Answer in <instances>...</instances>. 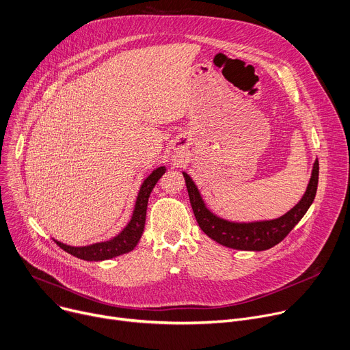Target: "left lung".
Segmentation results:
<instances>
[{"instance_id": "1", "label": "left lung", "mask_w": 350, "mask_h": 350, "mask_svg": "<svg viewBox=\"0 0 350 350\" xmlns=\"http://www.w3.org/2000/svg\"><path fill=\"white\" fill-rule=\"evenodd\" d=\"M318 159L312 165L307 189L300 202L283 216L272 220L231 221L217 216L204 203L199 187L185 171L182 172L196 221L202 231L217 244L241 251H266L278 245L295 227L314 202L318 186Z\"/></svg>"}]
</instances>
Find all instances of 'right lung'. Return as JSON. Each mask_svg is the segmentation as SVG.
<instances>
[{
    "instance_id": "add662e5",
    "label": "right lung",
    "mask_w": 350,
    "mask_h": 350,
    "mask_svg": "<svg viewBox=\"0 0 350 350\" xmlns=\"http://www.w3.org/2000/svg\"><path fill=\"white\" fill-rule=\"evenodd\" d=\"M167 168L161 165L155 168L140 185V189L136 198V203H134L133 214L126 224V227L115 237L107 241H102V243H96L87 247H71L67 244L60 243V241L55 239V243L64 250L66 252L71 254L75 258L84 259V260H106L115 256H120L123 254H127L136 248L139 241L144 231L146 224V213H147V204L148 198L151 195L152 187L158 182V179L165 174Z\"/></svg>"
}]
</instances>
